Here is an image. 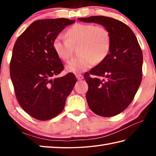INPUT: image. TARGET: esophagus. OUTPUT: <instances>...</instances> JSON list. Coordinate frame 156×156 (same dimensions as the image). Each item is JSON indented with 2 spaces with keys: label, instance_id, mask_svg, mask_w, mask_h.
Masks as SVG:
<instances>
[{
  "label": "esophagus",
  "instance_id": "esophagus-1",
  "mask_svg": "<svg viewBox=\"0 0 156 156\" xmlns=\"http://www.w3.org/2000/svg\"><path fill=\"white\" fill-rule=\"evenodd\" d=\"M76 78H77L78 80H83V76L81 75V74H76Z\"/></svg>",
  "mask_w": 156,
  "mask_h": 156
}]
</instances>
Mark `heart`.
<instances>
[{
    "mask_svg": "<svg viewBox=\"0 0 156 156\" xmlns=\"http://www.w3.org/2000/svg\"><path fill=\"white\" fill-rule=\"evenodd\" d=\"M67 40L57 36L53 41V48L57 56L63 60L72 56L73 47L80 44L78 54L66 65L67 72L79 73L87 70L94 63L103 61L111 49V34L106 27L91 23H76L65 32Z\"/></svg>",
    "mask_w": 156,
    "mask_h": 156,
    "instance_id": "b5f03b06",
    "label": "heart"
}]
</instances>
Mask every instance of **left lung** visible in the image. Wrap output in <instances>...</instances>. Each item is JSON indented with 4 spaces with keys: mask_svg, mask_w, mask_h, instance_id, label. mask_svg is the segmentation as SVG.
I'll use <instances>...</instances> for the list:
<instances>
[{
    "mask_svg": "<svg viewBox=\"0 0 156 156\" xmlns=\"http://www.w3.org/2000/svg\"><path fill=\"white\" fill-rule=\"evenodd\" d=\"M78 20L104 26L112 40L108 56L84 75L89 86V107L103 117L119 114L131 104L142 81L143 57L136 36L130 27L113 18L94 16Z\"/></svg>",
    "mask_w": 156,
    "mask_h": 156,
    "instance_id": "left-lung-1",
    "label": "left lung"
}]
</instances>
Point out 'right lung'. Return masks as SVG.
Here are the masks:
<instances>
[{"label": "right lung", "mask_w": 156, "mask_h": 156, "mask_svg": "<svg viewBox=\"0 0 156 156\" xmlns=\"http://www.w3.org/2000/svg\"><path fill=\"white\" fill-rule=\"evenodd\" d=\"M75 21H34L14 44L9 69L16 96L23 110L38 120L52 119L62 112L77 81L72 73L56 78L64 66L52 46L55 38Z\"/></svg>", "instance_id": "obj_1"}]
</instances>
